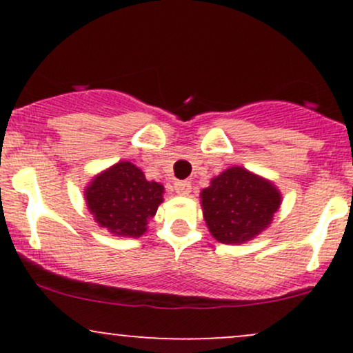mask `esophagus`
Here are the masks:
<instances>
[{"label": "esophagus", "instance_id": "obj_1", "mask_svg": "<svg viewBox=\"0 0 353 353\" xmlns=\"http://www.w3.org/2000/svg\"><path fill=\"white\" fill-rule=\"evenodd\" d=\"M174 189L179 196H188L190 192V182L189 181H176L174 182Z\"/></svg>", "mask_w": 353, "mask_h": 353}]
</instances>
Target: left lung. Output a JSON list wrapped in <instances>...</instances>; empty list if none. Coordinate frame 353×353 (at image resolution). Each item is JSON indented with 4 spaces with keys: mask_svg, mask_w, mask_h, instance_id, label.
I'll return each mask as SVG.
<instances>
[{
    "mask_svg": "<svg viewBox=\"0 0 353 353\" xmlns=\"http://www.w3.org/2000/svg\"><path fill=\"white\" fill-rule=\"evenodd\" d=\"M208 228L222 244H242L261 234L281 205L272 182L242 168H230L201 194Z\"/></svg>",
    "mask_w": 353,
    "mask_h": 353,
    "instance_id": "left-lung-1",
    "label": "left lung"
}]
</instances>
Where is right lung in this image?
Here are the masks:
<instances>
[{
    "instance_id": "obj_1",
    "label": "right lung",
    "mask_w": 353,
    "mask_h": 353,
    "mask_svg": "<svg viewBox=\"0 0 353 353\" xmlns=\"http://www.w3.org/2000/svg\"><path fill=\"white\" fill-rule=\"evenodd\" d=\"M164 188L145 181L134 164L123 161L92 179L86 202L101 228L124 237H139L163 202Z\"/></svg>"
}]
</instances>
